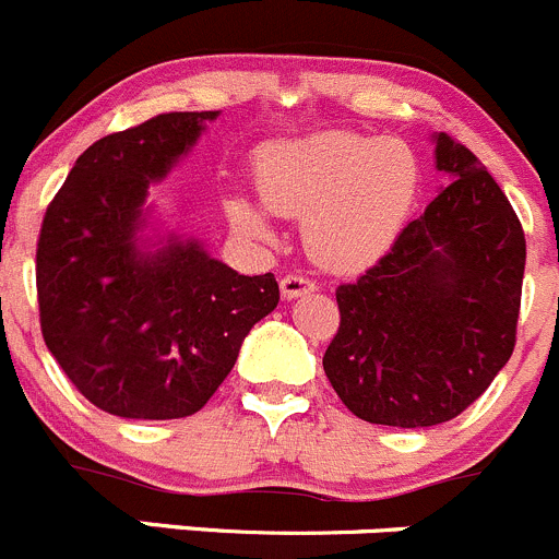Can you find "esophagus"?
Returning <instances> with one entry per match:
<instances>
[{"mask_svg": "<svg viewBox=\"0 0 559 559\" xmlns=\"http://www.w3.org/2000/svg\"><path fill=\"white\" fill-rule=\"evenodd\" d=\"M280 287H282V296L285 298H298V296H307V293L318 290V285H314L309 277H304V274H285V277L280 280Z\"/></svg>", "mask_w": 559, "mask_h": 559, "instance_id": "1", "label": "esophagus"}]
</instances>
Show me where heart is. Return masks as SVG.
<instances>
[{
	"instance_id": "b5f03b06",
	"label": "heart",
	"mask_w": 559,
	"mask_h": 559,
	"mask_svg": "<svg viewBox=\"0 0 559 559\" xmlns=\"http://www.w3.org/2000/svg\"><path fill=\"white\" fill-rule=\"evenodd\" d=\"M263 206L304 217L309 255L336 272L378 263L405 230L421 192V165L396 138L331 130L269 143L255 157ZM230 223L266 236L269 219L245 198L228 201Z\"/></svg>"
}]
</instances>
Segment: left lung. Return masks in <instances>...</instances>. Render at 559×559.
Here are the masks:
<instances>
[{
	"label": "left lung",
	"instance_id": "1",
	"mask_svg": "<svg viewBox=\"0 0 559 559\" xmlns=\"http://www.w3.org/2000/svg\"><path fill=\"white\" fill-rule=\"evenodd\" d=\"M451 185L356 282L336 287L323 369L353 416L421 429L467 411L516 345L527 241L506 192L456 138L438 135Z\"/></svg>",
	"mask_w": 559,
	"mask_h": 559
}]
</instances>
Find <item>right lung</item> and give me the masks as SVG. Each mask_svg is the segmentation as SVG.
Returning a JSON list of instances; mask_svg holds the SVG:
<instances>
[{"label":"right lung","instance_id":"obj_1","mask_svg":"<svg viewBox=\"0 0 559 559\" xmlns=\"http://www.w3.org/2000/svg\"><path fill=\"white\" fill-rule=\"evenodd\" d=\"M217 110L157 114L94 141L48 203L37 236L40 331L99 411L165 421L201 411L252 325L280 301L274 274L245 277L195 241L138 250L148 185Z\"/></svg>","mask_w":559,"mask_h":559}]
</instances>
